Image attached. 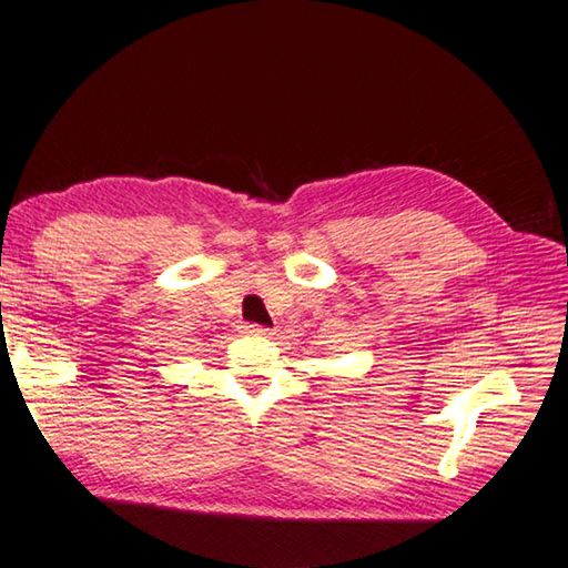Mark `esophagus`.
Returning a JSON list of instances; mask_svg holds the SVG:
<instances>
[{"label":"esophagus","mask_w":568,"mask_h":568,"mask_svg":"<svg viewBox=\"0 0 568 568\" xmlns=\"http://www.w3.org/2000/svg\"><path fill=\"white\" fill-rule=\"evenodd\" d=\"M245 331H247L250 335H267V333H271V331L265 328V325H257V323H247Z\"/></svg>","instance_id":"obj_1"}]
</instances>
